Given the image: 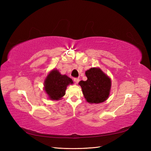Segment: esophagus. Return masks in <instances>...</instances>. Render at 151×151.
Segmentation results:
<instances>
[{
  "instance_id": "1",
  "label": "esophagus",
  "mask_w": 151,
  "mask_h": 151,
  "mask_svg": "<svg viewBox=\"0 0 151 151\" xmlns=\"http://www.w3.org/2000/svg\"><path fill=\"white\" fill-rule=\"evenodd\" d=\"M73 80H74V81H75L76 83V84L78 83V82L80 81V79L78 78H74Z\"/></svg>"
}]
</instances>
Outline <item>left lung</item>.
Returning a JSON list of instances; mask_svg holds the SVG:
<instances>
[{
  "label": "left lung",
  "instance_id": "obj_1",
  "mask_svg": "<svg viewBox=\"0 0 151 151\" xmlns=\"http://www.w3.org/2000/svg\"><path fill=\"white\" fill-rule=\"evenodd\" d=\"M87 81H81V86L84 97L89 103L99 104L108 99L111 88V81L99 68H91L86 71Z\"/></svg>",
  "mask_w": 151,
  "mask_h": 151
}]
</instances>
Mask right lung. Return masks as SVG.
Returning <instances> with one entry per match:
<instances>
[{
    "label": "right lung",
    "instance_id": "right-lung-1",
    "mask_svg": "<svg viewBox=\"0 0 151 151\" xmlns=\"http://www.w3.org/2000/svg\"><path fill=\"white\" fill-rule=\"evenodd\" d=\"M70 84H73L71 78L62 75L58 70H53L45 81V90L50 99L58 100L65 95L67 86Z\"/></svg>",
    "mask_w": 151,
    "mask_h": 151
}]
</instances>
